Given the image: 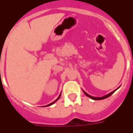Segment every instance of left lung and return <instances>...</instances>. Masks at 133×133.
Wrapping results in <instances>:
<instances>
[{"mask_svg": "<svg viewBox=\"0 0 133 133\" xmlns=\"http://www.w3.org/2000/svg\"><path fill=\"white\" fill-rule=\"evenodd\" d=\"M119 87H118V88H119ZM118 89H115V90H113L112 92H110V93L108 94V95H104V96H103V97H92V96H91V95H89V94L87 93V92H86L85 91H84V90H83V92H84V93L85 94V95H87V97H89V98H92V99H93V100H96V101H98V100H103V99H104V98H108V97H110V95H112V94H113L114 92H115V91H116V90H117Z\"/></svg>", "mask_w": 133, "mask_h": 133, "instance_id": "1", "label": "left lung"}]
</instances>
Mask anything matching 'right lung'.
I'll use <instances>...</instances> for the list:
<instances>
[{
	"instance_id": "right-lung-1",
	"label": "right lung",
	"mask_w": 133,
	"mask_h": 133,
	"mask_svg": "<svg viewBox=\"0 0 133 133\" xmlns=\"http://www.w3.org/2000/svg\"><path fill=\"white\" fill-rule=\"evenodd\" d=\"M61 94H60V95H59V96H58V98H56V100H55V101H53V102H52V103H50V104H47V105H46V106H45V107H49V106H50V105H52V104H54V103H55V102H56V101H58V99H59V98H60V97H61Z\"/></svg>"
}]
</instances>
